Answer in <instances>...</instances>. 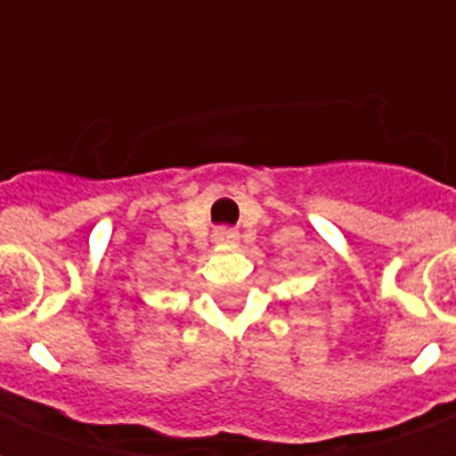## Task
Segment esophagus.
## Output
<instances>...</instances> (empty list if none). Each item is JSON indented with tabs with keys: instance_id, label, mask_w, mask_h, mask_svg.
Returning a JSON list of instances; mask_svg holds the SVG:
<instances>
[{
	"instance_id": "1",
	"label": "esophagus",
	"mask_w": 456,
	"mask_h": 456,
	"mask_svg": "<svg viewBox=\"0 0 456 456\" xmlns=\"http://www.w3.org/2000/svg\"><path fill=\"white\" fill-rule=\"evenodd\" d=\"M237 239L239 237L234 229H217V232H215V244H219V247H234Z\"/></svg>"
}]
</instances>
